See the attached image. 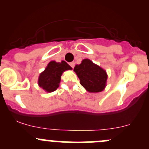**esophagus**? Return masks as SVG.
Wrapping results in <instances>:
<instances>
[{"label":"esophagus","mask_w":149,"mask_h":149,"mask_svg":"<svg viewBox=\"0 0 149 149\" xmlns=\"http://www.w3.org/2000/svg\"><path fill=\"white\" fill-rule=\"evenodd\" d=\"M69 65H70V67H71L72 68H74V66H75V62L70 63H69Z\"/></svg>","instance_id":"obj_1"}]
</instances>
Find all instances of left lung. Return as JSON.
Wrapping results in <instances>:
<instances>
[{"mask_svg":"<svg viewBox=\"0 0 149 149\" xmlns=\"http://www.w3.org/2000/svg\"><path fill=\"white\" fill-rule=\"evenodd\" d=\"M73 70L80 79V84L88 92H100L106 86L107 74L106 71L88 59H84Z\"/></svg>","mask_w":149,"mask_h":149,"instance_id":"left-lung-1","label":"left lung"}]
</instances>
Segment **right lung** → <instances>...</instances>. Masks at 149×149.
<instances>
[{"mask_svg":"<svg viewBox=\"0 0 149 149\" xmlns=\"http://www.w3.org/2000/svg\"><path fill=\"white\" fill-rule=\"evenodd\" d=\"M70 67L64 61L61 63L51 61L43 72L40 73L38 84L47 92H52L59 86L61 76L65 70H71Z\"/></svg>","mask_w":149,"mask_h":149,"instance_id":"add662e5","label":"right lung"}]
</instances>
